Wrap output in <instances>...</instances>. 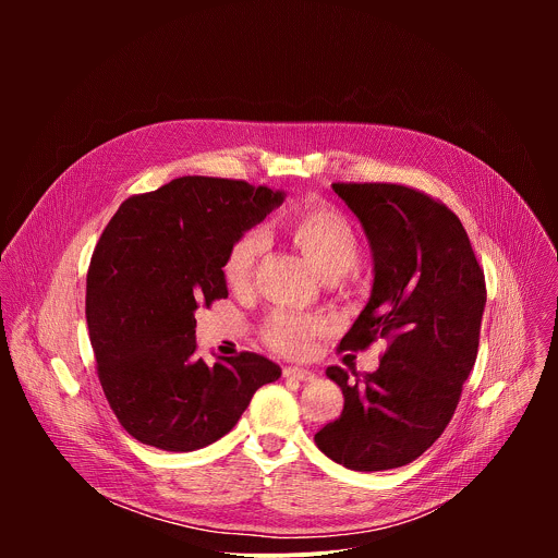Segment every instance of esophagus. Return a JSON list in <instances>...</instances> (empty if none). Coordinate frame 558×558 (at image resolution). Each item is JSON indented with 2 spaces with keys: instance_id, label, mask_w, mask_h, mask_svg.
Segmentation results:
<instances>
[{
  "instance_id": "obj_1",
  "label": "esophagus",
  "mask_w": 558,
  "mask_h": 558,
  "mask_svg": "<svg viewBox=\"0 0 558 558\" xmlns=\"http://www.w3.org/2000/svg\"><path fill=\"white\" fill-rule=\"evenodd\" d=\"M282 377L298 379V381H308V379L315 377V373L308 371V368H300V366H284L282 368Z\"/></svg>"
}]
</instances>
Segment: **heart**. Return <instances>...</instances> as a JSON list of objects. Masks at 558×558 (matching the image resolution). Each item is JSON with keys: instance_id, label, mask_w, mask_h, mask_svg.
Returning a JSON list of instances; mask_svg holds the SVG:
<instances>
[{"instance_id": "b5f03b06", "label": "heart", "mask_w": 558, "mask_h": 558, "mask_svg": "<svg viewBox=\"0 0 558 558\" xmlns=\"http://www.w3.org/2000/svg\"><path fill=\"white\" fill-rule=\"evenodd\" d=\"M282 231L327 278L342 276L357 263V231L347 214L333 205L317 201L298 205L282 218ZM263 245V233L258 229H250L235 238L222 258V278L227 287L245 289L252 282ZM325 329L327 325L320 315L278 308L267 315L260 336L269 349L282 355L302 357Z\"/></svg>"}]
</instances>
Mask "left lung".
<instances>
[{"instance_id": "8db88e82", "label": "left lung", "mask_w": 558, "mask_h": 558, "mask_svg": "<svg viewBox=\"0 0 558 558\" xmlns=\"http://www.w3.org/2000/svg\"><path fill=\"white\" fill-rule=\"evenodd\" d=\"M373 250L371 300L338 353L384 340L379 368L360 377L329 366L342 415L315 433L333 461L375 472L426 452L454 415L480 349L486 278L461 220L439 201L397 183H333Z\"/></svg>"}]
</instances>
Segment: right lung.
<instances>
[{"label":"right lung","mask_w":558,"mask_h":558,"mask_svg":"<svg viewBox=\"0 0 558 558\" xmlns=\"http://www.w3.org/2000/svg\"><path fill=\"white\" fill-rule=\"evenodd\" d=\"M282 198L247 181L183 177L130 196L106 225L88 267L86 320L106 400L141 444L205 448L280 377L276 362L250 351L205 364L194 311L227 298L229 245Z\"/></svg>","instance_id":"1"}]
</instances>
